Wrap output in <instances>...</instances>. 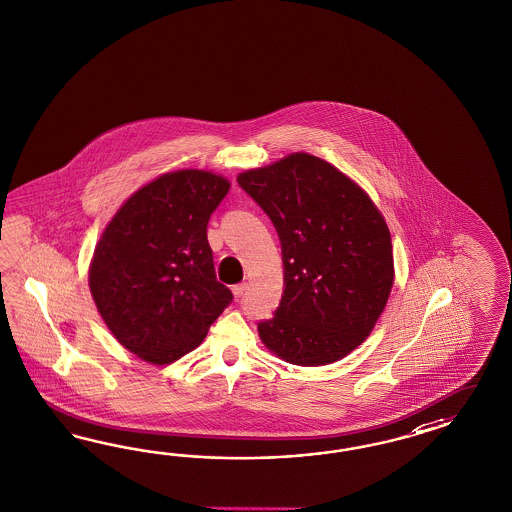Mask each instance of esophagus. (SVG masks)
Listing matches in <instances>:
<instances>
[{
  "mask_svg": "<svg viewBox=\"0 0 512 512\" xmlns=\"http://www.w3.org/2000/svg\"><path fill=\"white\" fill-rule=\"evenodd\" d=\"M245 290H247V282H241V284H235V286H232V293H234L235 297L243 295Z\"/></svg>",
  "mask_w": 512,
  "mask_h": 512,
  "instance_id": "1",
  "label": "esophagus"
}]
</instances>
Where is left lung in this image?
I'll return each instance as SVG.
<instances>
[{
  "instance_id": "8db88e82",
  "label": "left lung",
  "mask_w": 512,
  "mask_h": 512,
  "mask_svg": "<svg viewBox=\"0 0 512 512\" xmlns=\"http://www.w3.org/2000/svg\"><path fill=\"white\" fill-rule=\"evenodd\" d=\"M237 183L273 220L284 293L263 346L286 363L331 365L372 333L395 284L391 232L351 177L305 151L245 170Z\"/></svg>"
}]
</instances>
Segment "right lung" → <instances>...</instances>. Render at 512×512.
Returning <instances> with one entry per match:
<instances>
[{"label":"right lung","instance_id":"obj_1","mask_svg":"<svg viewBox=\"0 0 512 512\" xmlns=\"http://www.w3.org/2000/svg\"><path fill=\"white\" fill-rule=\"evenodd\" d=\"M232 183L166 172L131 194L99 237L89 292L117 342L151 365L198 348L234 299L215 275L207 222Z\"/></svg>","mask_w":512,"mask_h":512}]
</instances>
